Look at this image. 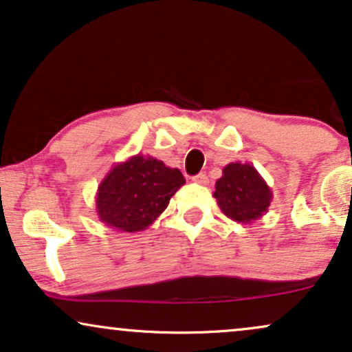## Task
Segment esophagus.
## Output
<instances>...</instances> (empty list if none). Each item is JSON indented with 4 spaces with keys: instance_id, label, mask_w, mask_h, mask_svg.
Returning a JSON list of instances; mask_svg holds the SVG:
<instances>
[{
    "instance_id": "1",
    "label": "esophagus",
    "mask_w": 352,
    "mask_h": 352,
    "mask_svg": "<svg viewBox=\"0 0 352 352\" xmlns=\"http://www.w3.org/2000/svg\"><path fill=\"white\" fill-rule=\"evenodd\" d=\"M193 182H195V184H199V185H208L209 179H208L206 173H198V175L193 177Z\"/></svg>"
}]
</instances>
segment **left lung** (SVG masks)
Listing matches in <instances>:
<instances>
[{"instance_id": "8db88e82", "label": "left lung", "mask_w": 352, "mask_h": 352, "mask_svg": "<svg viewBox=\"0 0 352 352\" xmlns=\"http://www.w3.org/2000/svg\"><path fill=\"white\" fill-rule=\"evenodd\" d=\"M212 197L229 219L252 224L268 212L273 191L252 164L230 162L222 168Z\"/></svg>"}]
</instances>
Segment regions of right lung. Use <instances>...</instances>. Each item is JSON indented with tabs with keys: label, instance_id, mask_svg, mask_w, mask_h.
<instances>
[{
	"label": "right lung",
	"instance_id": "obj_1",
	"mask_svg": "<svg viewBox=\"0 0 352 352\" xmlns=\"http://www.w3.org/2000/svg\"><path fill=\"white\" fill-rule=\"evenodd\" d=\"M184 185L179 168L167 167L151 155H131L115 164L102 179L96 193L97 217L118 232H140L166 211Z\"/></svg>",
	"mask_w": 352,
	"mask_h": 352
}]
</instances>
